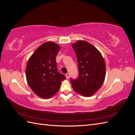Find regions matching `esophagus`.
<instances>
[{"instance_id": "34e87169", "label": "esophagus", "mask_w": 135, "mask_h": 135, "mask_svg": "<svg viewBox=\"0 0 135 135\" xmlns=\"http://www.w3.org/2000/svg\"><path fill=\"white\" fill-rule=\"evenodd\" d=\"M66 75V77L67 79H69V78H70V74H69V73H66V75Z\"/></svg>"}]
</instances>
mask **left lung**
Instances as JSON below:
<instances>
[{"mask_svg": "<svg viewBox=\"0 0 135 135\" xmlns=\"http://www.w3.org/2000/svg\"><path fill=\"white\" fill-rule=\"evenodd\" d=\"M78 65V76L70 79L74 90L83 96H91L103 85L106 67L100 52L86 41L79 40L72 44Z\"/></svg>", "mask_w": 135, "mask_h": 135, "instance_id": "8db88e82", "label": "left lung"}]
</instances>
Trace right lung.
Wrapping results in <instances>:
<instances>
[{
  "label": "right lung",
  "instance_id": "add662e5",
  "mask_svg": "<svg viewBox=\"0 0 135 135\" xmlns=\"http://www.w3.org/2000/svg\"><path fill=\"white\" fill-rule=\"evenodd\" d=\"M60 50L57 44L49 42L39 47L28 60L26 77L32 91L40 97L48 99L59 90L66 76L57 68L56 56Z\"/></svg>",
  "mask_w": 135,
  "mask_h": 135
}]
</instances>
